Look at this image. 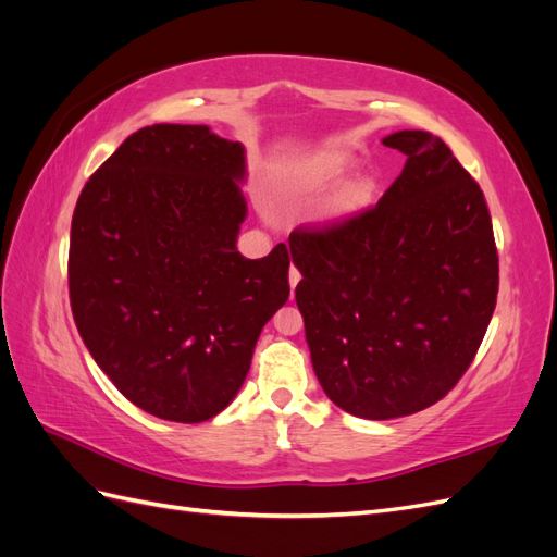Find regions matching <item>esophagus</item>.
Instances as JSON below:
<instances>
[{"label":"esophagus","mask_w":557,"mask_h":557,"mask_svg":"<svg viewBox=\"0 0 557 557\" xmlns=\"http://www.w3.org/2000/svg\"><path fill=\"white\" fill-rule=\"evenodd\" d=\"M299 278H301V274L297 272V267H290V274H288V281H290V288L295 290V285L299 283Z\"/></svg>","instance_id":"1"}]
</instances>
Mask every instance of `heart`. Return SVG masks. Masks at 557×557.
<instances>
[{
	"label": "heart",
	"mask_w": 557,
	"mask_h": 557,
	"mask_svg": "<svg viewBox=\"0 0 557 557\" xmlns=\"http://www.w3.org/2000/svg\"><path fill=\"white\" fill-rule=\"evenodd\" d=\"M344 164L346 162L339 158L320 160L307 174L305 183L309 185V188H320V185H325L334 176H339L344 172ZM374 190H376V183L372 176H367V174H360L356 178L346 181L342 188L327 199L325 215L330 218V221H350V218H356L369 209V205H372V199H374Z\"/></svg>",
	"instance_id": "b5f03b06"
}]
</instances>
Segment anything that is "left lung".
<instances>
[{
	"instance_id": "8db88e82",
	"label": "left lung",
	"mask_w": 557,
	"mask_h": 557,
	"mask_svg": "<svg viewBox=\"0 0 557 557\" xmlns=\"http://www.w3.org/2000/svg\"><path fill=\"white\" fill-rule=\"evenodd\" d=\"M407 156L379 205L342 225L295 230V288L325 395L367 420L440 401L474 360L499 264L479 183L430 132L383 139Z\"/></svg>"
}]
</instances>
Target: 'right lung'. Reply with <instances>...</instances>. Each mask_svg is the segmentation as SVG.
I'll list each match as a JSON object with an SVG mask.
<instances>
[{"instance_id":"obj_1","label":"right lung","mask_w":557,"mask_h":557,"mask_svg":"<svg viewBox=\"0 0 557 557\" xmlns=\"http://www.w3.org/2000/svg\"><path fill=\"white\" fill-rule=\"evenodd\" d=\"M239 141L150 125L117 146L72 218L70 301L83 344L132 404L201 423L237 397L290 295L288 248L248 260Z\"/></svg>"}]
</instances>
